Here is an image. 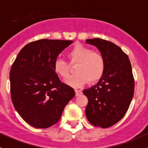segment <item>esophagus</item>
Instances as JSON below:
<instances>
[{"label":"esophagus","mask_w":148,"mask_h":148,"mask_svg":"<svg viewBox=\"0 0 148 148\" xmlns=\"http://www.w3.org/2000/svg\"><path fill=\"white\" fill-rule=\"evenodd\" d=\"M75 94H76V96L81 95V94H82V91L79 90H77V89H75Z\"/></svg>","instance_id":"obj_1"}]
</instances>
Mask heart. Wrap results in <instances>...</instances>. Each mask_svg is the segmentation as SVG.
Here are the masks:
<instances>
[{
  "label": "heart",
  "mask_w": 148,
  "mask_h": 148,
  "mask_svg": "<svg viewBox=\"0 0 148 148\" xmlns=\"http://www.w3.org/2000/svg\"><path fill=\"white\" fill-rule=\"evenodd\" d=\"M69 59L72 64L77 63L76 74L66 79L67 85L74 88L84 86L88 80L90 82L99 81L105 73L106 59L99 52H95L82 44L74 46L68 53ZM54 70L56 74L66 78L69 74V65L62 58L56 59L54 62Z\"/></svg>",
  "instance_id": "1"
}]
</instances>
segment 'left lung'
I'll return each instance as SVG.
<instances>
[{"instance_id":"1","label":"left lung","mask_w":148,"mask_h":148,"mask_svg":"<svg viewBox=\"0 0 148 148\" xmlns=\"http://www.w3.org/2000/svg\"><path fill=\"white\" fill-rule=\"evenodd\" d=\"M106 59L105 73L93 87L83 90L88 102V120L102 128L114 125L125 115L134 93V79L130 60L120 47L100 38L86 40Z\"/></svg>"}]
</instances>
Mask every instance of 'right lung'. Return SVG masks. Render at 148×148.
I'll return each instance as SVG.
<instances>
[{"label":"right lung","mask_w":148,"mask_h":148,"mask_svg":"<svg viewBox=\"0 0 148 148\" xmlns=\"http://www.w3.org/2000/svg\"><path fill=\"white\" fill-rule=\"evenodd\" d=\"M72 42L49 39L29 42L13 62L9 74L12 101L21 118L32 127L54 125L75 96L54 70L58 56Z\"/></svg>","instance_id":"right-lung-1"}]
</instances>
